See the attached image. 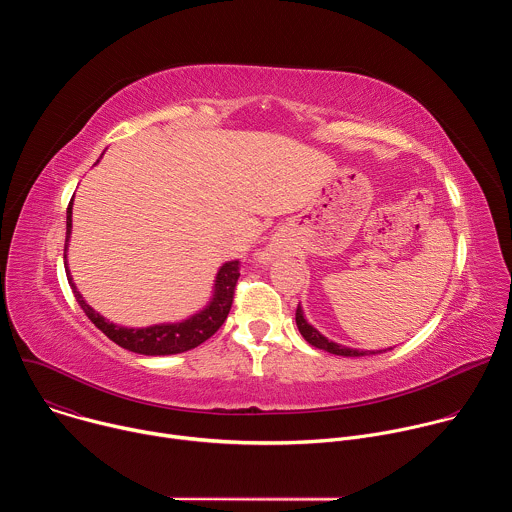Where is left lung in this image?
I'll list each match as a JSON object with an SVG mask.
<instances>
[{"label": "left lung", "mask_w": 512, "mask_h": 512, "mask_svg": "<svg viewBox=\"0 0 512 512\" xmlns=\"http://www.w3.org/2000/svg\"><path fill=\"white\" fill-rule=\"evenodd\" d=\"M296 324H298V330H300V334L304 336L306 342H310L312 346H316V348H320V350H326V352H330V354H338V356H369V354L387 352V348H385V350H377V352H375V350H358V348H348V346H342V344H338V342H334V340H328L320 330H316V328L306 320L302 306H298V310H296ZM389 350H391V348H389Z\"/></svg>", "instance_id": "left-lung-1"}]
</instances>
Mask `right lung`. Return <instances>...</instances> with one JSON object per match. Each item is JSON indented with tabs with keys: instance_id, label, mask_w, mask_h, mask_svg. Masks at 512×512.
Returning <instances> with one entry per match:
<instances>
[{
	"instance_id": "obj_1",
	"label": "right lung",
	"mask_w": 512,
	"mask_h": 512,
	"mask_svg": "<svg viewBox=\"0 0 512 512\" xmlns=\"http://www.w3.org/2000/svg\"><path fill=\"white\" fill-rule=\"evenodd\" d=\"M99 162V160H97ZM70 231H72V200L66 208V241H64V267H66V277L72 287V294H75L79 306L87 314V318L115 344H119L125 350L145 354V356H166V354H178L196 348L204 340H208L218 328H221L231 312L233 306V296H235V285L239 279V259L223 263V267L216 271L214 277V289H212V298L210 302L190 318L182 322H168V324H154L148 328H127L109 322L105 316L95 312L85 298L81 296V291L77 289L75 281H72V275L68 271V261H66V251L70 243Z\"/></svg>"
}]
</instances>
